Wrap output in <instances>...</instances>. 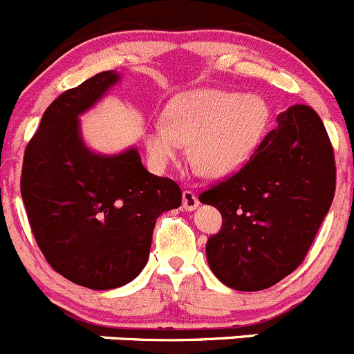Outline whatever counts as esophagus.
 Instances as JSON below:
<instances>
[{
	"mask_svg": "<svg viewBox=\"0 0 354 354\" xmlns=\"http://www.w3.org/2000/svg\"><path fill=\"white\" fill-rule=\"evenodd\" d=\"M198 205H200V201H198L196 194L193 193V191H184L183 193V208L186 212H191V210H196Z\"/></svg>",
	"mask_w": 354,
	"mask_h": 354,
	"instance_id": "34e87169",
	"label": "esophagus"
}]
</instances>
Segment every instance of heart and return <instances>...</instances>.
<instances>
[{"label": "heart", "instance_id": "b5f03b06", "mask_svg": "<svg viewBox=\"0 0 354 354\" xmlns=\"http://www.w3.org/2000/svg\"><path fill=\"white\" fill-rule=\"evenodd\" d=\"M268 123L269 106L261 95L196 88L168 102L165 121L147 127L144 144L156 170H163L189 142L193 167L208 177H222L250 158Z\"/></svg>", "mask_w": 354, "mask_h": 354}]
</instances>
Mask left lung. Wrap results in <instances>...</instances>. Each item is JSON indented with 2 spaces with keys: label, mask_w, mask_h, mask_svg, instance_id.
Instances as JSON below:
<instances>
[{
  "label": "left lung",
  "mask_w": 354,
  "mask_h": 354,
  "mask_svg": "<svg viewBox=\"0 0 354 354\" xmlns=\"http://www.w3.org/2000/svg\"><path fill=\"white\" fill-rule=\"evenodd\" d=\"M335 193L332 144L309 106L288 107L238 174L200 194L222 215L207 261L225 287L264 290L299 268Z\"/></svg>",
  "instance_id": "1"
}]
</instances>
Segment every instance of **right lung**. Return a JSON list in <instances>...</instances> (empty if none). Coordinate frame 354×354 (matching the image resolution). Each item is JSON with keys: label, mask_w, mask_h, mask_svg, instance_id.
Returning a JSON list of instances; mask_svg holds the SVG:
<instances>
[{"label": "right lung", "mask_w": 354, "mask_h": 354, "mask_svg": "<svg viewBox=\"0 0 354 354\" xmlns=\"http://www.w3.org/2000/svg\"><path fill=\"white\" fill-rule=\"evenodd\" d=\"M120 82L106 71L57 97L24 154L20 193L38 247L57 272L92 290L136 280L156 218L183 201L177 183L149 174L136 146L114 154L86 146L80 116Z\"/></svg>", "instance_id": "right-lung-1"}]
</instances>
